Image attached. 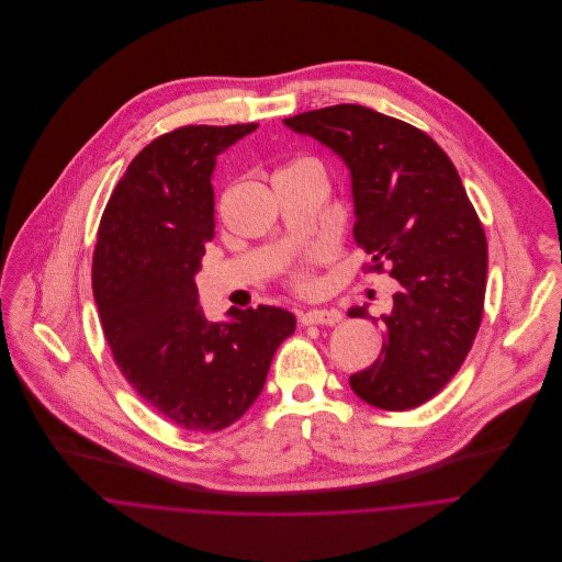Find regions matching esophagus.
<instances>
[{
	"label": "esophagus",
	"mask_w": 562,
	"mask_h": 562,
	"mask_svg": "<svg viewBox=\"0 0 562 562\" xmlns=\"http://www.w3.org/2000/svg\"><path fill=\"white\" fill-rule=\"evenodd\" d=\"M299 318H301L303 325H334V323H339L344 318V314L339 310H334V307H329V310L314 307V310L301 312Z\"/></svg>",
	"instance_id": "esophagus-1"
}]
</instances>
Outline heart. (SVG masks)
Wrapping results in <instances>:
<instances>
[{
	"label": "heart",
	"instance_id": "1",
	"mask_svg": "<svg viewBox=\"0 0 562 562\" xmlns=\"http://www.w3.org/2000/svg\"><path fill=\"white\" fill-rule=\"evenodd\" d=\"M296 166H316L314 161H310V159H299V161H294V164H290L288 168H296ZM303 272H296V277H301Z\"/></svg>",
	"mask_w": 562,
	"mask_h": 562
}]
</instances>
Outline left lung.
Listing matches in <instances>:
<instances>
[{
  "instance_id": "8db88e82",
  "label": "left lung",
  "mask_w": 562,
  "mask_h": 562,
  "mask_svg": "<svg viewBox=\"0 0 562 562\" xmlns=\"http://www.w3.org/2000/svg\"><path fill=\"white\" fill-rule=\"evenodd\" d=\"M329 148L350 170L355 239L372 270L398 281L381 314V357L350 376L366 403L403 412L438 394L463 366L483 318L487 239L463 181L442 148L381 112L339 103L283 120ZM350 316H370L355 305Z\"/></svg>"
}]
</instances>
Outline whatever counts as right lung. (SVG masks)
Returning a JSON list of instances; mask_svg holds the SVG:
<instances>
[{"label":"right lung","mask_w":562,"mask_h":562,"mask_svg":"<svg viewBox=\"0 0 562 562\" xmlns=\"http://www.w3.org/2000/svg\"><path fill=\"white\" fill-rule=\"evenodd\" d=\"M255 131L186 126L157 137L131 161L99 223L92 292L112 357L153 409L192 431L239 420L296 327L274 305L231 307L221 323L199 305L216 155Z\"/></svg>","instance_id":"right-lung-1"}]
</instances>
